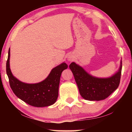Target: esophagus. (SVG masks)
Segmentation results:
<instances>
[{"label":"esophagus","mask_w":132,"mask_h":132,"mask_svg":"<svg viewBox=\"0 0 132 132\" xmlns=\"http://www.w3.org/2000/svg\"><path fill=\"white\" fill-rule=\"evenodd\" d=\"M74 60V57L72 55H69V57H68V61H70V62H71V61H72Z\"/></svg>","instance_id":"1"}]
</instances>
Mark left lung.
Instances as JSON below:
<instances>
[{
	"label": "left lung",
	"instance_id": "1",
	"mask_svg": "<svg viewBox=\"0 0 132 132\" xmlns=\"http://www.w3.org/2000/svg\"><path fill=\"white\" fill-rule=\"evenodd\" d=\"M69 68L74 75L79 93L87 100L99 101L106 99L118 88L121 78L122 60L116 73L108 78H97L88 73L82 66L72 62Z\"/></svg>",
	"mask_w": 132,
	"mask_h": 132
}]
</instances>
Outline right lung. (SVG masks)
Here are the masks:
<instances>
[{
    "label": "right lung",
    "instance_id": "obj_1",
    "mask_svg": "<svg viewBox=\"0 0 132 132\" xmlns=\"http://www.w3.org/2000/svg\"><path fill=\"white\" fill-rule=\"evenodd\" d=\"M10 48L8 50L6 72L10 87L16 96L24 102L36 107H44L53 105L58 96V89L62 72L68 68L63 62L53 68L44 80L37 83L21 82L13 75L10 66Z\"/></svg>",
    "mask_w": 132,
    "mask_h": 132
}]
</instances>
